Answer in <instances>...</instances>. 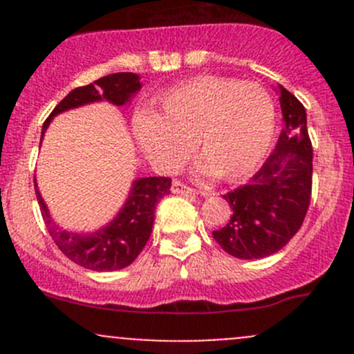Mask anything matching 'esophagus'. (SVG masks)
Here are the masks:
<instances>
[{"instance_id":"34e87169","label":"esophagus","mask_w":354,"mask_h":354,"mask_svg":"<svg viewBox=\"0 0 354 354\" xmlns=\"http://www.w3.org/2000/svg\"><path fill=\"white\" fill-rule=\"evenodd\" d=\"M171 190H173V194H178V195H195L194 188L188 187V185H185L183 181L180 180H173Z\"/></svg>"}]
</instances>
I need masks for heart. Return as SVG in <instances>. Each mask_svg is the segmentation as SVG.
Returning a JSON list of instances; mask_svg holds the SVG:
<instances>
[{
	"label": "heart",
	"instance_id": "b5f03b06",
	"mask_svg": "<svg viewBox=\"0 0 354 354\" xmlns=\"http://www.w3.org/2000/svg\"><path fill=\"white\" fill-rule=\"evenodd\" d=\"M276 108L259 84L224 77H197L159 97V111L133 116L142 151L162 167L187 156L190 144L205 173L236 181L255 173L274 140Z\"/></svg>",
	"mask_w": 354,
	"mask_h": 354
}]
</instances>
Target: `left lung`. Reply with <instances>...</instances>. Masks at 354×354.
Listing matches in <instances>:
<instances>
[{
	"label": "left lung",
	"instance_id": "obj_1",
	"mask_svg": "<svg viewBox=\"0 0 354 354\" xmlns=\"http://www.w3.org/2000/svg\"><path fill=\"white\" fill-rule=\"evenodd\" d=\"M281 91L284 123L279 142L263 166L243 187L223 195L231 207L214 240L236 259H262L279 252L298 233L312 198L313 149L305 106Z\"/></svg>",
	"mask_w": 354,
	"mask_h": 354
}]
</instances>
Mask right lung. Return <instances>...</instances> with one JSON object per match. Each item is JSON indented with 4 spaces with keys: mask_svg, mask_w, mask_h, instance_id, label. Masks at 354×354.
I'll use <instances>...</instances> for the list:
<instances>
[{
    "mask_svg": "<svg viewBox=\"0 0 354 354\" xmlns=\"http://www.w3.org/2000/svg\"><path fill=\"white\" fill-rule=\"evenodd\" d=\"M138 78H140L138 75L123 71V73L106 75L95 80L94 84L73 88L44 121L42 135L53 116L66 109L78 108V106L101 101V99H106L116 106L127 104L128 99L140 88ZM169 192L171 178H140L133 183L130 197L116 219L94 234H77L59 230L49 217L41 194L35 190V195L41 207L42 219L56 246L71 262L78 263L80 267L97 270V272H108V270H118L130 266L140 255L151 236L157 202Z\"/></svg>",
    "mask_w": 354,
    "mask_h": 354,
    "instance_id": "obj_1",
    "label": "right lung"
}]
</instances>
